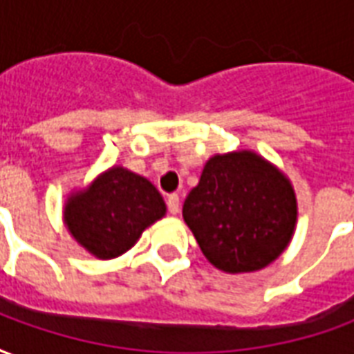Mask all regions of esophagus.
I'll list each match as a JSON object with an SVG mask.
<instances>
[{"label": "esophagus", "mask_w": 354, "mask_h": 354, "mask_svg": "<svg viewBox=\"0 0 354 354\" xmlns=\"http://www.w3.org/2000/svg\"><path fill=\"white\" fill-rule=\"evenodd\" d=\"M167 207H169L170 214H176L178 210H180V197H178V193H170L169 197H167Z\"/></svg>", "instance_id": "obj_1"}]
</instances>
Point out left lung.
Wrapping results in <instances>:
<instances>
[{
	"instance_id": "obj_1",
	"label": "left lung",
	"mask_w": 354,
	"mask_h": 354,
	"mask_svg": "<svg viewBox=\"0 0 354 354\" xmlns=\"http://www.w3.org/2000/svg\"><path fill=\"white\" fill-rule=\"evenodd\" d=\"M182 212L212 266L246 273L281 256L297 208L294 189L279 170L256 153L239 151L205 165Z\"/></svg>"
}]
</instances>
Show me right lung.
<instances>
[{"instance_id": "right-lung-1", "label": "right lung", "mask_w": 354, "mask_h": 354, "mask_svg": "<svg viewBox=\"0 0 354 354\" xmlns=\"http://www.w3.org/2000/svg\"><path fill=\"white\" fill-rule=\"evenodd\" d=\"M165 210L161 193L151 182L115 167L68 201L64 220L81 246L100 260H109L127 252Z\"/></svg>"}]
</instances>
